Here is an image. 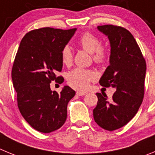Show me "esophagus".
<instances>
[{
    "instance_id": "obj_1",
    "label": "esophagus",
    "mask_w": 155,
    "mask_h": 155,
    "mask_svg": "<svg viewBox=\"0 0 155 155\" xmlns=\"http://www.w3.org/2000/svg\"><path fill=\"white\" fill-rule=\"evenodd\" d=\"M86 93H86V92H77V93H76V95H77V96H85Z\"/></svg>"
}]
</instances>
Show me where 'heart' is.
<instances>
[{
  "label": "heart",
  "instance_id": "b5f03b06",
  "mask_svg": "<svg viewBox=\"0 0 155 155\" xmlns=\"http://www.w3.org/2000/svg\"><path fill=\"white\" fill-rule=\"evenodd\" d=\"M78 44L80 47L88 52L92 53L94 62L97 64L104 63L108 58V50L104 45H100L98 38L92 33L86 31L83 33L78 40ZM73 55L69 46H65L62 51V60L65 65H70L72 62ZM96 78L92 71L87 69H73L67 75V81L69 86L73 89L83 91L86 90L90 82Z\"/></svg>",
  "mask_w": 155,
  "mask_h": 155
}]
</instances>
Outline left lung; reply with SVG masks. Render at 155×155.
Returning a JSON list of instances; mask_svg holds the SVG:
<instances>
[{"mask_svg": "<svg viewBox=\"0 0 155 155\" xmlns=\"http://www.w3.org/2000/svg\"><path fill=\"white\" fill-rule=\"evenodd\" d=\"M110 43V65L100 79L104 87L115 88L112 98L97 93L93 110L95 122L109 131L126 125L137 113L144 95L146 62L140 47L126 28L113 25L97 27Z\"/></svg>", "mask_w": 155, "mask_h": 155, "instance_id": "obj_1", "label": "left lung"}]
</instances>
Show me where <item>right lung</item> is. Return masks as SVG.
<instances>
[{
	"mask_svg": "<svg viewBox=\"0 0 155 155\" xmlns=\"http://www.w3.org/2000/svg\"><path fill=\"white\" fill-rule=\"evenodd\" d=\"M76 28H41L24 36L12 71L13 86L22 117L41 133L59 129L67 117V105L76 92L65 86L60 93L51 91L50 83H63L56 76L62 69V51Z\"/></svg>",
	"mask_w": 155,
	"mask_h": 155,
	"instance_id": "1",
	"label": "right lung"
}]
</instances>
